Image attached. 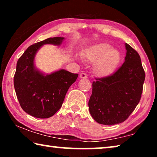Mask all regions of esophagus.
I'll return each mask as SVG.
<instances>
[{"label": "esophagus", "mask_w": 157, "mask_h": 157, "mask_svg": "<svg viewBox=\"0 0 157 157\" xmlns=\"http://www.w3.org/2000/svg\"><path fill=\"white\" fill-rule=\"evenodd\" d=\"M79 77H80V78L86 79V78H87V75L85 73H82L80 75H79Z\"/></svg>", "instance_id": "1"}]
</instances>
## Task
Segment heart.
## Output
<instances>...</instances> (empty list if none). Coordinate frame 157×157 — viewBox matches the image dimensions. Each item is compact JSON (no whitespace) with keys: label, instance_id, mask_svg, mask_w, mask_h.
<instances>
[{"label":"heart","instance_id":"b5f03b06","mask_svg":"<svg viewBox=\"0 0 157 157\" xmlns=\"http://www.w3.org/2000/svg\"><path fill=\"white\" fill-rule=\"evenodd\" d=\"M86 57L91 62H96L94 66V73L98 76L106 77L113 72L121 59L118 50L112 48L109 44L101 43L90 48Z\"/></svg>","mask_w":157,"mask_h":157}]
</instances>
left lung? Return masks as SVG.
I'll return each instance as SVG.
<instances>
[{
  "label": "left lung",
  "mask_w": 157,
  "mask_h": 157,
  "mask_svg": "<svg viewBox=\"0 0 157 157\" xmlns=\"http://www.w3.org/2000/svg\"><path fill=\"white\" fill-rule=\"evenodd\" d=\"M124 62L116 72L92 84L89 111L97 123L113 125L126 121L140 102L145 73L139 53L129 44Z\"/></svg>",
  "instance_id": "obj_1"
}]
</instances>
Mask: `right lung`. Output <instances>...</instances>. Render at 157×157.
Masks as SVG:
<instances>
[{"label":"right lung","instance_id":"obj_1","mask_svg":"<svg viewBox=\"0 0 157 157\" xmlns=\"http://www.w3.org/2000/svg\"><path fill=\"white\" fill-rule=\"evenodd\" d=\"M63 37H50L29 46L18 59L14 86L21 108L39 118L52 116L62 107L65 95L78 74L61 69L45 75L35 68L36 52L44 44L59 46Z\"/></svg>","mask_w":157,"mask_h":157}]
</instances>
